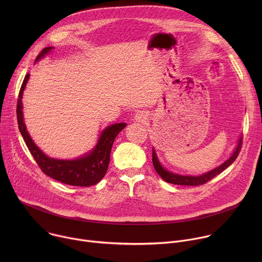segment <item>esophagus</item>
Listing matches in <instances>:
<instances>
[{"instance_id": "esophagus-1", "label": "esophagus", "mask_w": 262, "mask_h": 262, "mask_svg": "<svg viewBox=\"0 0 262 262\" xmlns=\"http://www.w3.org/2000/svg\"><path fill=\"white\" fill-rule=\"evenodd\" d=\"M135 119L139 122H143L146 119V115L143 113V112H138L135 116Z\"/></svg>"}]
</instances>
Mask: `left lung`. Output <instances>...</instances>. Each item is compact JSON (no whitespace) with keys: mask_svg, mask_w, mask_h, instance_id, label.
Returning <instances> with one entry per match:
<instances>
[{"mask_svg":"<svg viewBox=\"0 0 262 262\" xmlns=\"http://www.w3.org/2000/svg\"><path fill=\"white\" fill-rule=\"evenodd\" d=\"M242 145H243V139L241 138L238 141V145L235 149V151L233 152V155L231 156V158L229 160H227L223 165H221L220 167L201 175V176H182V175H177V174H173L168 172L167 170H165L156 155V151L152 149V163H154V167L156 169V171L158 172V174L167 182L169 183H173V184H178V185H201L206 183L207 181L211 180L213 177H215L217 174H220L221 172H223L225 169H227L234 161L235 159L238 157L239 151L242 149Z\"/></svg>","mask_w":262,"mask_h":262,"instance_id":"8db88e82","label":"left lung"}]
</instances>
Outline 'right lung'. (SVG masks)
<instances>
[{"mask_svg": "<svg viewBox=\"0 0 262 262\" xmlns=\"http://www.w3.org/2000/svg\"><path fill=\"white\" fill-rule=\"evenodd\" d=\"M51 50H53V48L51 47L43 49L40 52V54L37 56L36 61L39 60L46 54H48ZM29 77L30 74L27 73L18 93L16 116L19 132L26 142L29 151L33 156L37 165H38L40 170L48 176L69 185L90 186L99 182L106 173L110 163V154L114 140L117 137V135L125 127L126 124L116 123L106 127L102 132L100 139L96 147L93 149V151L83 158L74 161H60L50 159L45 154H42L39 150V148L34 144L24 123L21 111V97Z\"/></svg>", "mask_w": 262, "mask_h": 262, "instance_id": "obj_1", "label": "right lung"}]
</instances>
